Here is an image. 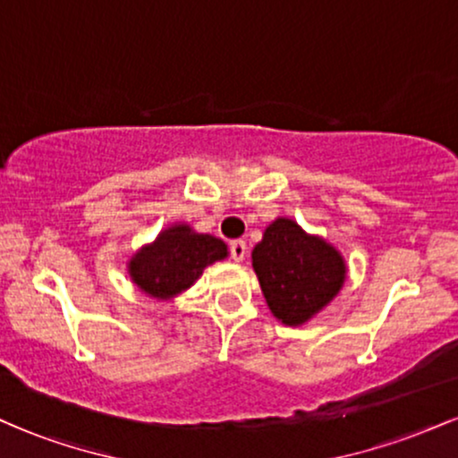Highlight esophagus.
I'll return each instance as SVG.
<instances>
[{"mask_svg": "<svg viewBox=\"0 0 458 458\" xmlns=\"http://www.w3.org/2000/svg\"><path fill=\"white\" fill-rule=\"evenodd\" d=\"M245 254H247V245H245V241H241V239H236V241H233V243H230V259H233L234 262H241L245 259Z\"/></svg>", "mask_w": 458, "mask_h": 458, "instance_id": "obj_1", "label": "esophagus"}]
</instances>
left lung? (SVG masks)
<instances>
[{
	"instance_id": "obj_1",
	"label": "left lung",
	"mask_w": 458,
	"mask_h": 458,
	"mask_svg": "<svg viewBox=\"0 0 458 458\" xmlns=\"http://www.w3.org/2000/svg\"><path fill=\"white\" fill-rule=\"evenodd\" d=\"M251 265L273 317L303 325L338 295L346 267L343 256L293 219H276L251 251Z\"/></svg>"
}]
</instances>
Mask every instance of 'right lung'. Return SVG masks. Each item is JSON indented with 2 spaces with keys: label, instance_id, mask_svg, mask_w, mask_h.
<instances>
[{
  "label": "right lung",
  "instance_id": "1",
  "mask_svg": "<svg viewBox=\"0 0 458 458\" xmlns=\"http://www.w3.org/2000/svg\"><path fill=\"white\" fill-rule=\"evenodd\" d=\"M228 247L211 234H198L185 224L172 225L155 243L141 247L129 262L131 280L157 299H170L191 286L204 267L224 260Z\"/></svg>",
  "mask_w": 458,
  "mask_h": 458
}]
</instances>
